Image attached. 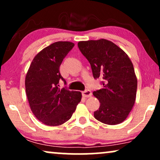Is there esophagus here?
<instances>
[{"label":"esophagus","instance_id":"1","mask_svg":"<svg viewBox=\"0 0 160 160\" xmlns=\"http://www.w3.org/2000/svg\"><path fill=\"white\" fill-rule=\"evenodd\" d=\"M92 95V92L90 90H89V89H87V90L82 92V95L83 97L84 98H89L91 97Z\"/></svg>","mask_w":160,"mask_h":160}]
</instances>
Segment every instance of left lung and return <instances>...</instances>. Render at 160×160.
I'll return each mask as SVG.
<instances>
[{"mask_svg":"<svg viewBox=\"0 0 160 160\" xmlns=\"http://www.w3.org/2000/svg\"><path fill=\"white\" fill-rule=\"evenodd\" d=\"M78 47L90 63L94 78L103 79V88L93 92L100 103L94 117L109 125L122 123L136 98L138 82L132 61L121 48L106 39L79 41Z\"/></svg>","mask_w":160,"mask_h":160,"instance_id":"left-lung-1","label":"left lung"}]
</instances>
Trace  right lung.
Segmentation results:
<instances>
[{
    "label": "right lung",
    "mask_w": 160,
    "mask_h": 160,
    "mask_svg": "<svg viewBox=\"0 0 160 160\" xmlns=\"http://www.w3.org/2000/svg\"><path fill=\"white\" fill-rule=\"evenodd\" d=\"M70 41L52 43L35 56L25 76V91L30 109L37 119L49 126H58L71 119L82 100V93L60 88L63 59L73 49Z\"/></svg>",
    "instance_id": "right-lung-1"
}]
</instances>
